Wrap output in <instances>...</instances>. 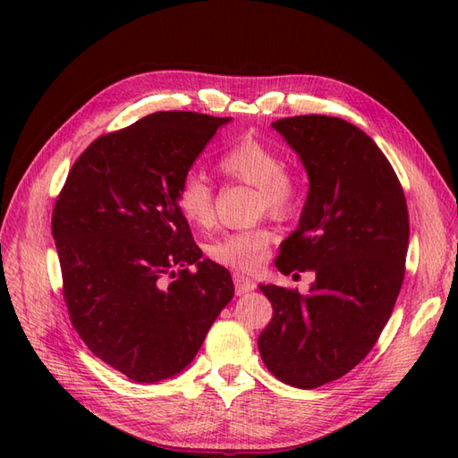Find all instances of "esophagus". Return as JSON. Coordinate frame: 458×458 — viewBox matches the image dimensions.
Returning a JSON list of instances; mask_svg holds the SVG:
<instances>
[{
  "label": "esophagus",
  "instance_id": "obj_1",
  "mask_svg": "<svg viewBox=\"0 0 458 458\" xmlns=\"http://www.w3.org/2000/svg\"><path fill=\"white\" fill-rule=\"evenodd\" d=\"M234 287H236V295H246V293H250V291L256 289V284H254V279L234 274Z\"/></svg>",
  "mask_w": 458,
  "mask_h": 458
}]
</instances>
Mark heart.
Masks as SVG:
<instances>
[{
  "instance_id": "b5f03b06",
  "label": "heart",
  "mask_w": 458,
  "mask_h": 458,
  "mask_svg": "<svg viewBox=\"0 0 458 458\" xmlns=\"http://www.w3.org/2000/svg\"><path fill=\"white\" fill-rule=\"evenodd\" d=\"M218 169L228 179L256 187V208L276 218L293 214L301 200V184L285 167V157L274 145L256 138L236 141L218 159ZM177 207L189 224L197 228H208L214 222V189L200 173H187L179 182ZM274 242V230L266 224L232 232L210 246L208 254L216 264L254 271L267 258V250Z\"/></svg>"
}]
</instances>
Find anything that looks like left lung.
Masks as SVG:
<instances>
[{"label": "left lung", "instance_id": "1", "mask_svg": "<svg viewBox=\"0 0 458 458\" xmlns=\"http://www.w3.org/2000/svg\"><path fill=\"white\" fill-rule=\"evenodd\" d=\"M274 128L309 173L301 222L276 267L317 279L307 295L259 285L274 317L258 348L281 382L315 390L362 362L382 335L403 284L410 214L392 163L356 125L310 114Z\"/></svg>", "mask_w": 458, "mask_h": 458}]
</instances>
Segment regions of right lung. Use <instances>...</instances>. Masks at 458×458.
I'll use <instances>...</instances> for the list:
<instances>
[{
	"mask_svg": "<svg viewBox=\"0 0 458 458\" xmlns=\"http://www.w3.org/2000/svg\"><path fill=\"white\" fill-rule=\"evenodd\" d=\"M230 118L155 112L104 133L74 161L53 208L63 297L94 356L133 382L191 364L234 295L202 259L177 207L179 182Z\"/></svg>",
	"mask_w": 458,
	"mask_h": 458,
	"instance_id": "add662e5",
	"label": "right lung"
}]
</instances>
